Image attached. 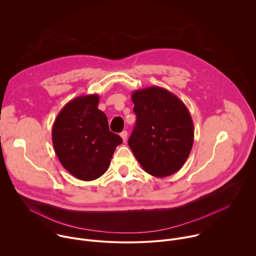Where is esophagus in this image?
<instances>
[{
	"label": "esophagus",
	"mask_w": 256,
	"mask_h": 256,
	"mask_svg": "<svg viewBox=\"0 0 256 256\" xmlns=\"http://www.w3.org/2000/svg\"><path fill=\"white\" fill-rule=\"evenodd\" d=\"M120 136H122V140H124V142H126V138H128V132H126V130L122 132H120Z\"/></svg>",
	"instance_id": "1"
}]
</instances>
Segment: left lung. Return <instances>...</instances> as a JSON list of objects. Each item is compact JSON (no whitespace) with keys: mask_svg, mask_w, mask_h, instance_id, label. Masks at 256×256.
<instances>
[{"mask_svg":"<svg viewBox=\"0 0 256 256\" xmlns=\"http://www.w3.org/2000/svg\"><path fill=\"white\" fill-rule=\"evenodd\" d=\"M136 116L128 146L142 168L156 177L174 174L184 165L194 144L192 118L186 104L161 87L134 91Z\"/></svg>","mask_w":256,"mask_h":256,"instance_id":"8db88e82","label":"left lung"}]
</instances>
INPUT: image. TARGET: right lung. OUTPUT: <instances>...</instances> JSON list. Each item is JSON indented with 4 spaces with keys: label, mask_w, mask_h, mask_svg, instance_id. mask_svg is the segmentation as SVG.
<instances>
[{
    "label": "right lung",
    "mask_w": 256,
    "mask_h": 256,
    "mask_svg": "<svg viewBox=\"0 0 256 256\" xmlns=\"http://www.w3.org/2000/svg\"><path fill=\"white\" fill-rule=\"evenodd\" d=\"M97 94L83 95L68 102L52 126L54 152L72 176L91 181L103 175L122 138L109 130L105 114L98 109Z\"/></svg>",
    "instance_id": "1"
}]
</instances>
